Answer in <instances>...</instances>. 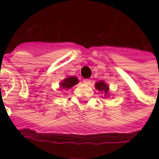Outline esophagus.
Here are the masks:
<instances>
[{
    "instance_id": "obj_1",
    "label": "esophagus",
    "mask_w": 159,
    "mask_h": 159,
    "mask_svg": "<svg viewBox=\"0 0 159 159\" xmlns=\"http://www.w3.org/2000/svg\"><path fill=\"white\" fill-rule=\"evenodd\" d=\"M83 82L85 83L86 85H90V83H91V80H89V79H86V80H83Z\"/></svg>"
}]
</instances>
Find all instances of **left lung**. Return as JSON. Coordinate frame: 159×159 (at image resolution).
<instances>
[{
	"instance_id": "1",
	"label": "left lung",
	"mask_w": 159,
	"mask_h": 159,
	"mask_svg": "<svg viewBox=\"0 0 159 159\" xmlns=\"http://www.w3.org/2000/svg\"><path fill=\"white\" fill-rule=\"evenodd\" d=\"M95 89L99 91H102V92H104L105 93V96H108V91H109V86L107 85L106 83L102 80H100L98 82L95 83Z\"/></svg>"
}]
</instances>
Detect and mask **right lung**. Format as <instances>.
<instances>
[{"label": "right lung", "instance_id": "right-lung-1", "mask_svg": "<svg viewBox=\"0 0 159 159\" xmlns=\"http://www.w3.org/2000/svg\"><path fill=\"white\" fill-rule=\"evenodd\" d=\"M79 83V80L76 77L71 76L65 78L62 82L60 83V87L63 89H69L72 88L73 86H75L76 84Z\"/></svg>", "mask_w": 159, "mask_h": 159}]
</instances>
